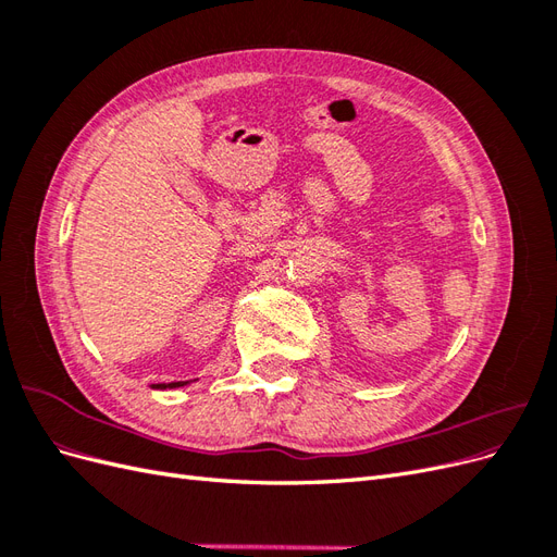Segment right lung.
Wrapping results in <instances>:
<instances>
[{"instance_id": "right-lung-1", "label": "right lung", "mask_w": 557, "mask_h": 557, "mask_svg": "<svg viewBox=\"0 0 557 557\" xmlns=\"http://www.w3.org/2000/svg\"><path fill=\"white\" fill-rule=\"evenodd\" d=\"M190 381H174V383H153V385H150V387H156V391H166V387H170V391H172V387H183V385H188Z\"/></svg>"}]
</instances>
